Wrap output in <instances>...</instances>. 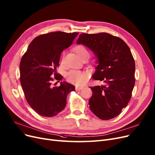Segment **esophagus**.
<instances>
[{
	"label": "esophagus",
	"mask_w": 155,
	"mask_h": 155,
	"mask_svg": "<svg viewBox=\"0 0 155 155\" xmlns=\"http://www.w3.org/2000/svg\"><path fill=\"white\" fill-rule=\"evenodd\" d=\"M83 88V87H76V91H79V90H81Z\"/></svg>",
	"instance_id": "esophagus-1"
}]
</instances>
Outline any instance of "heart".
<instances>
[{
    "label": "heart",
    "mask_w": 155,
    "mask_h": 155,
    "mask_svg": "<svg viewBox=\"0 0 155 155\" xmlns=\"http://www.w3.org/2000/svg\"><path fill=\"white\" fill-rule=\"evenodd\" d=\"M74 51L78 56L83 59L84 58L89 57V52L84 46L79 45L74 48ZM64 56H63L61 62H63ZM66 78L68 82L76 85H83L87 81V74L80 71L71 70L66 75Z\"/></svg>",
    "instance_id": "b5f03b06"
}]
</instances>
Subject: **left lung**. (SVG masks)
Instances as JSON below:
<instances>
[{"label":"left lung","instance_id":"8db88e82","mask_svg":"<svg viewBox=\"0 0 155 155\" xmlns=\"http://www.w3.org/2000/svg\"><path fill=\"white\" fill-rule=\"evenodd\" d=\"M91 50L97 66L92 78L104 84L90 87V109L102 120L119 115L130 102L134 87L135 63L129 47L119 37L106 33L81 34L76 41Z\"/></svg>","mask_w":155,"mask_h":155}]
</instances>
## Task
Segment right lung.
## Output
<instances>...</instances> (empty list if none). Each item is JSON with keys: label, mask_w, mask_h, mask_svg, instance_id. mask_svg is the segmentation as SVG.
Instances as JSON below:
<instances>
[{"label": "right lung", "mask_w": 155, "mask_h": 155, "mask_svg": "<svg viewBox=\"0 0 155 155\" xmlns=\"http://www.w3.org/2000/svg\"><path fill=\"white\" fill-rule=\"evenodd\" d=\"M78 33L52 32L36 37L31 42L20 63V83L27 102L40 115L51 117L59 114L67 104V97L75 91L65 81L51 86V78L61 80L57 68L64 49L70 47Z\"/></svg>", "instance_id": "obj_1"}]
</instances>
